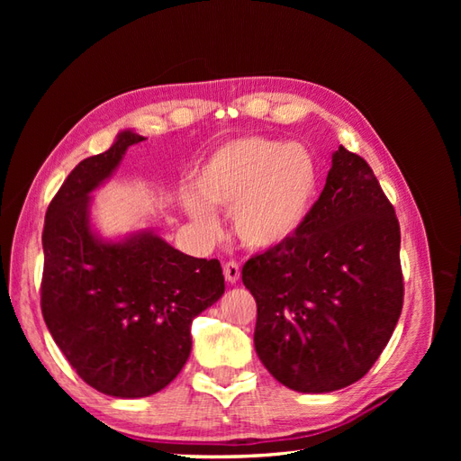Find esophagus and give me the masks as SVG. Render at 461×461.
Instances as JSON below:
<instances>
[{
	"mask_svg": "<svg viewBox=\"0 0 461 461\" xmlns=\"http://www.w3.org/2000/svg\"><path fill=\"white\" fill-rule=\"evenodd\" d=\"M222 271H225V278L229 283H236L240 278V265L236 261H227Z\"/></svg>",
	"mask_w": 461,
	"mask_h": 461,
	"instance_id": "1",
	"label": "esophagus"
}]
</instances>
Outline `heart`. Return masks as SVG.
Segmentation results:
<instances>
[{
    "instance_id": "b5f03b06",
    "label": "heart",
    "mask_w": 461,
    "mask_h": 461,
    "mask_svg": "<svg viewBox=\"0 0 461 461\" xmlns=\"http://www.w3.org/2000/svg\"><path fill=\"white\" fill-rule=\"evenodd\" d=\"M321 169L315 153L298 142L248 136L219 148L196 175V194L185 207L209 236L219 234L212 207L232 212V227L248 248L286 242L308 219L317 200Z\"/></svg>"
}]
</instances>
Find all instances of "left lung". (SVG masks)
Wrapping results in <instances>:
<instances>
[{
  "label": "left lung",
  "instance_id": "8db88e82",
  "mask_svg": "<svg viewBox=\"0 0 461 461\" xmlns=\"http://www.w3.org/2000/svg\"><path fill=\"white\" fill-rule=\"evenodd\" d=\"M256 352L278 383L330 393L359 381L393 337L403 303L400 222L373 169L339 148L302 229L249 258Z\"/></svg>",
  "mask_w": 461,
  "mask_h": 461
}]
</instances>
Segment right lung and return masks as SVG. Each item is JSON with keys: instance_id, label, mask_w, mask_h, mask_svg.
<instances>
[{"instance_id": "obj_1", "label": "right lung", "mask_w": 461, "mask_h": 461, "mask_svg": "<svg viewBox=\"0 0 461 461\" xmlns=\"http://www.w3.org/2000/svg\"><path fill=\"white\" fill-rule=\"evenodd\" d=\"M142 140L124 131L82 159L50 202L41 232L46 325L80 379L117 398L169 384L190 356L194 317L225 292L219 259L186 256L151 232L119 244L92 234L88 194Z\"/></svg>"}]
</instances>
